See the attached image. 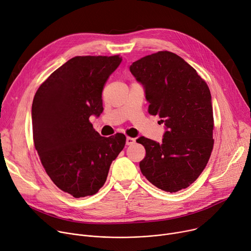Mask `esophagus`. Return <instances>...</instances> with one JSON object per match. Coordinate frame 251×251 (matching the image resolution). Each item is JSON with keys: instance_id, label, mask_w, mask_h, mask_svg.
<instances>
[{"instance_id": "obj_1", "label": "esophagus", "mask_w": 251, "mask_h": 251, "mask_svg": "<svg viewBox=\"0 0 251 251\" xmlns=\"http://www.w3.org/2000/svg\"><path fill=\"white\" fill-rule=\"evenodd\" d=\"M134 143H136V139L130 138V137H127V138H126V145H127V146L133 145Z\"/></svg>"}]
</instances>
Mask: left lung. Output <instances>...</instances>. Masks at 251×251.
Listing matches in <instances>:
<instances>
[{"mask_svg":"<svg viewBox=\"0 0 251 251\" xmlns=\"http://www.w3.org/2000/svg\"><path fill=\"white\" fill-rule=\"evenodd\" d=\"M130 72L141 82L149 113L159 115L167 131L161 144L145 137L140 162L143 175L157 188L174 193L201 175L213 150L211 93L197 71L177 54L159 51L133 62Z\"/></svg>","mask_w":251,"mask_h":251,"instance_id":"left-lung-1","label":"left lung"}]
</instances>
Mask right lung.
I'll use <instances>...</instances> for the list:
<instances>
[{
  "label": "right lung",
  "mask_w": 251,
  "mask_h": 251,
  "mask_svg": "<svg viewBox=\"0 0 251 251\" xmlns=\"http://www.w3.org/2000/svg\"><path fill=\"white\" fill-rule=\"evenodd\" d=\"M121 62L120 55L75 56L35 93V149L52 182L74 198L99 192L126 145L124 133L101 137L89 122L102 112L104 84Z\"/></svg>",
  "instance_id": "obj_1"
}]
</instances>
